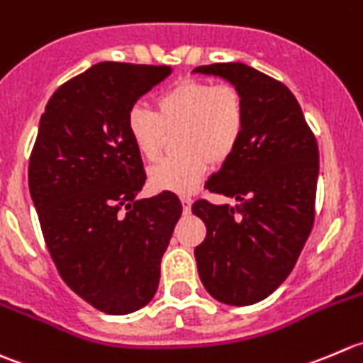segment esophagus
<instances>
[{
	"label": "esophagus",
	"mask_w": 363,
	"mask_h": 363,
	"mask_svg": "<svg viewBox=\"0 0 363 363\" xmlns=\"http://www.w3.org/2000/svg\"><path fill=\"white\" fill-rule=\"evenodd\" d=\"M180 199H182V204H183V211H185V213H189L190 206H192V197L186 196V194H183Z\"/></svg>",
	"instance_id": "1"
}]
</instances>
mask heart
<instances>
[{
    "label": "heart",
    "instance_id": "heart-1",
    "mask_svg": "<svg viewBox=\"0 0 363 363\" xmlns=\"http://www.w3.org/2000/svg\"><path fill=\"white\" fill-rule=\"evenodd\" d=\"M155 111L135 104L127 113V132L139 155L155 160L177 132L174 155L150 169L159 190L189 192L203 180L208 164L220 166L240 146L245 132V100L231 84L177 82L155 102Z\"/></svg>",
    "mask_w": 363,
    "mask_h": 363
}]
</instances>
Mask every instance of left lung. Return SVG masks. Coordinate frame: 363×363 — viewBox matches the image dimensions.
<instances>
[{
	"instance_id": "obj_1",
	"label": "left lung",
	"mask_w": 363,
	"mask_h": 363,
	"mask_svg": "<svg viewBox=\"0 0 363 363\" xmlns=\"http://www.w3.org/2000/svg\"><path fill=\"white\" fill-rule=\"evenodd\" d=\"M194 74L218 75L245 100V132L236 152L206 182L238 204L199 199L192 213L206 225L196 247L206 291L228 305L267 298L295 268L314 224L319 152L302 107L282 82L243 63H213Z\"/></svg>"
}]
</instances>
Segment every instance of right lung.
Returning a JSON list of instances; mask_svg holds the SVG:
<instances>
[{
  "label": "right lung",
  "mask_w": 363,
  "mask_h": 363,
  "mask_svg": "<svg viewBox=\"0 0 363 363\" xmlns=\"http://www.w3.org/2000/svg\"><path fill=\"white\" fill-rule=\"evenodd\" d=\"M171 72L93 65L56 89L38 125L28 183L45 245L65 284L106 314L153 298L182 215L173 192L138 199L146 174L127 132L128 109Z\"/></svg>",
  "instance_id": "1"
}]
</instances>
